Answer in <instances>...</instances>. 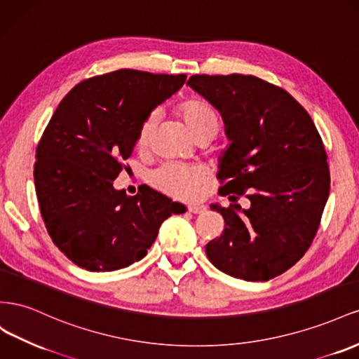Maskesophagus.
Here are the masks:
<instances>
[{
	"label": "esophagus",
	"instance_id": "34e87169",
	"mask_svg": "<svg viewBox=\"0 0 359 359\" xmlns=\"http://www.w3.org/2000/svg\"><path fill=\"white\" fill-rule=\"evenodd\" d=\"M188 210H189L191 213L198 215V213H204V212H206V208L201 206V204H191V206H188Z\"/></svg>",
	"mask_w": 359,
	"mask_h": 359
}]
</instances>
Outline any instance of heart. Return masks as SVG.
<instances>
[{
	"instance_id": "1",
	"label": "heart",
	"mask_w": 359,
	"mask_h": 359,
	"mask_svg": "<svg viewBox=\"0 0 359 359\" xmlns=\"http://www.w3.org/2000/svg\"><path fill=\"white\" fill-rule=\"evenodd\" d=\"M180 112L189 130L192 132V135H197L200 132H210L215 137L219 129L221 120L218 112L208 102L188 100L180 107ZM158 118L159 112L153 111L142 121L137 137V144L140 147H146L150 142L158 126ZM204 177H206V168L203 165L167 162L150 171L149 182L153 188L159 189L170 197L189 200L196 197L200 183Z\"/></svg>"
}]
</instances>
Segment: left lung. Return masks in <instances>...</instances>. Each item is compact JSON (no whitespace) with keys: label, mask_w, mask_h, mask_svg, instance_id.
<instances>
[{"label":"left lung","mask_w":359,"mask_h":359,"mask_svg":"<svg viewBox=\"0 0 359 359\" xmlns=\"http://www.w3.org/2000/svg\"><path fill=\"white\" fill-rule=\"evenodd\" d=\"M219 111L230 144L218 159L221 196L248 191L250 208H222L210 263L245 281H268L310 248L330 196V168L311 117L287 91L252 75H194L187 83Z\"/></svg>","instance_id":"1"}]
</instances>
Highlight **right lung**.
<instances>
[{"label": "right lung", "mask_w": 359, "mask_h": 359, "mask_svg": "<svg viewBox=\"0 0 359 359\" xmlns=\"http://www.w3.org/2000/svg\"><path fill=\"white\" fill-rule=\"evenodd\" d=\"M185 81L183 74L120 69L79 83L50 117L36 150V194L49 236L79 268H128L147 254L161 224L180 212L179 203L149 187L128 197L112 182L142 121Z\"/></svg>", "instance_id": "right-lung-1"}]
</instances>
